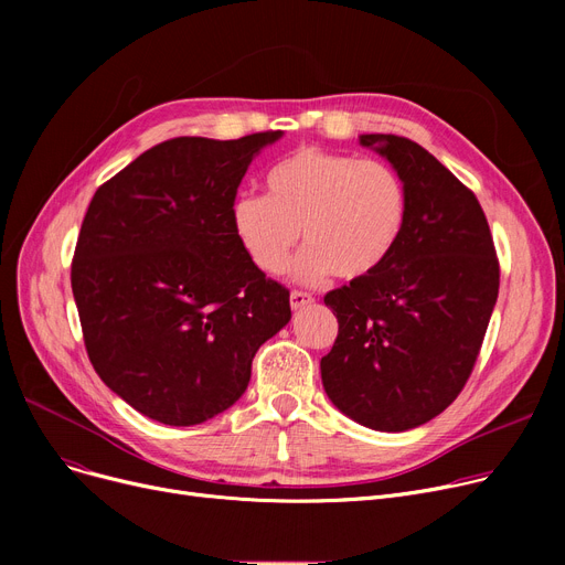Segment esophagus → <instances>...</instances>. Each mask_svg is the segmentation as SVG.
<instances>
[{"instance_id": "1", "label": "esophagus", "mask_w": 565, "mask_h": 565, "mask_svg": "<svg viewBox=\"0 0 565 565\" xmlns=\"http://www.w3.org/2000/svg\"><path fill=\"white\" fill-rule=\"evenodd\" d=\"M313 302V298L309 292H302V290H292L290 292V307L295 309V311H300V309H305V307H309Z\"/></svg>"}]
</instances>
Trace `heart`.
<instances>
[{
  "instance_id": "b5f03b06",
  "label": "heart",
  "mask_w": 565,
  "mask_h": 565,
  "mask_svg": "<svg viewBox=\"0 0 565 565\" xmlns=\"http://www.w3.org/2000/svg\"><path fill=\"white\" fill-rule=\"evenodd\" d=\"M237 243L267 275H279L300 241L295 279L320 284L332 273L364 279L394 252L405 224V190L392 167L322 148H300L265 175V196L231 207Z\"/></svg>"
}]
</instances>
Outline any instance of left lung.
<instances>
[{
	"label": "left lung",
	"instance_id": "obj_1",
	"mask_svg": "<svg viewBox=\"0 0 565 565\" xmlns=\"http://www.w3.org/2000/svg\"><path fill=\"white\" fill-rule=\"evenodd\" d=\"M405 190V224L377 273L324 295L339 337L320 360L330 401L371 430L403 433L447 409L473 369L499 292L488 220L426 148L362 135Z\"/></svg>",
	"mask_w": 565,
	"mask_h": 565
}]
</instances>
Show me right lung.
Instances as JSON below:
<instances>
[{
	"instance_id": "1",
	"label": "right lung",
	"mask_w": 565,
	"mask_h": 565,
	"mask_svg": "<svg viewBox=\"0 0 565 565\" xmlns=\"http://www.w3.org/2000/svg\"><path fill=\"white\" fill-rule=\"evenodd\" d=\"M281 135L162 141L88 203L71 270L86 352L148 419L217 417L290 320L288 290L265 279L231 224L243 175Z\"/></svg>"
}]
</instances>
